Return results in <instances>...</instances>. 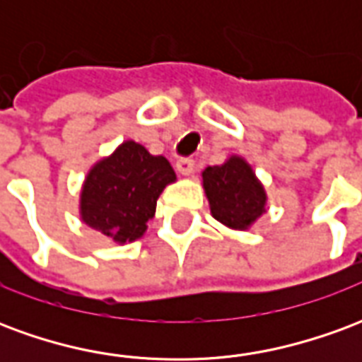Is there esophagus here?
<instances>
[{"instance_id": "34e87169", "label": "esophagus", "mask_w": 362, "mask_h": 362, "mask_svg": "<svg viewBox=\"0 0 362 362\" xmlns=\"http://www.w3.org/2000/svg\"><path fill=\"white\" fill-rule=\"evenodd\" d=\"M176 168H178V173L184 174V176H189V174H194V168H196V160L189 157H182L178 163H176Z\"/></svg>"}]
</instances>
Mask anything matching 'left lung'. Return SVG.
<instances>
[{"label": "left lung", "mask_w": 362, "mask_h": 362, "mask_svg": "<svg viewBox=\"0 0 362 362\" xmlns=\"http://www.w3.org/2000/svg\"><path fill=\"white\" fill-rule=\"evenodd\" d=\"M204 188L213 217L230 228L250 227L266 211V192L240 157H230L221 166H207Z\"/></svg>", "instance_id": "left-lung-1"}]
</instances>
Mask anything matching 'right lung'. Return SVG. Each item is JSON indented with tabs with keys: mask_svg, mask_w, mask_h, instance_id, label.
<instances>
[{
	"mask_svg": "<svg viewBox=\"0 0 362 362\" xmlns=\"http://www.w3.org/2000/svg\"><path fill=\"white\" fill-rule=\"evenodd\" d=\"M174 180L165 157H153L139 143L126 141L93 166L83 186L81 219L116 243H132L143 236L158 196Z\"/></svg>",
	"mask_w": 362,
	"mask_h": 362,
	"instance_id": "right-lung-1",
	"label": "right lung"
}]
</instances>
